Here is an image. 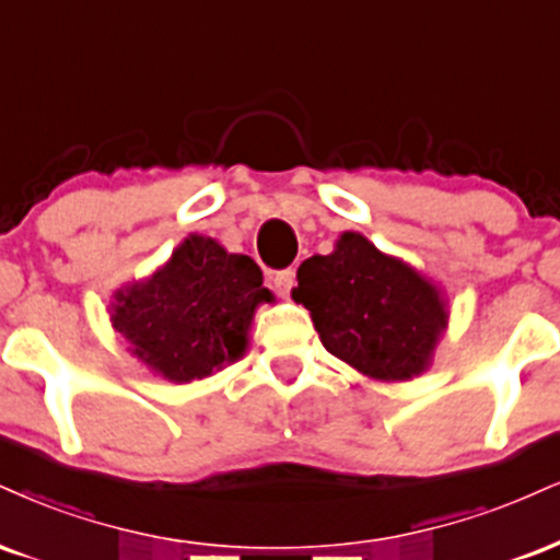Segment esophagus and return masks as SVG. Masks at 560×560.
<instances>
[{"instance_id":"34e87169","label":"esophagus","mask_w":560,"mask_h":560,"mask_svg":"<svg viewBox=\"0 0 560 560\" xmlns=\"http://www.w3.org/2000/svg\"><path fill=\"white\" fill-rule=\"evenodd\" d=\"M271 284H273L276 294H279V298H289V294H292V289H294V271H292V268H284V271H276L271 276Z\"/></svg>"}]
</instances>
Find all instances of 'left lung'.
<instances>
[{
  "label": "left lung",
  "instance_id": "1",
  "mask_svg": "<svg viewBox=\"0 0 560 560\" xmlns=\"http://www.w3.org/2000/svg\"><path fill=\"white\" fill-rule=\"evenodd\" d=\"M298 281L292 300L347 365L378 381H407L430 365L448 313L441 289L412 266L345 232L331 255L302 262Z\"/></svg>",
  "mask_w": 560,
  "mask_h": 560
}]
</instances>
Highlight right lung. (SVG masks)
Returning a JSON list of instances; mask_svg holds the SVG:
<instances>
[{
  "instance_id": "add662e5",
  "label": "right lung",
  "mask_w": 560,
  "mask_h": 560,
  "mask_svg": "<svg viewBox=\"0 0 560 560\" xmlns=\"http://www.w3.org/2000/svg\"><path fill=\"white\" fill-rule=\"evenodd\" d=\"M271 300L258 262L190 234L161 271L114 294L112 323L148 370L190 383L245 354L255 307Z\"/></svg>"
}]
</instances>
